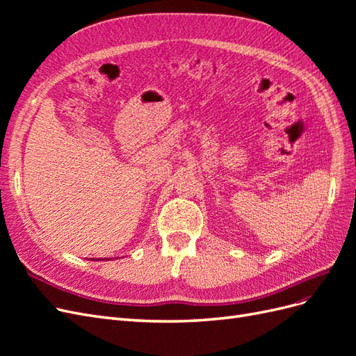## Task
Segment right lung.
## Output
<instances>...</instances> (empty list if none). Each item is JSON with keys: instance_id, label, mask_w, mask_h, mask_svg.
<instances>
[{"instance_id": "1", "label": "right lung", "mask_w": 356, "mask_h": 356, "mask_svg": "<svg viewBox=\"0 0 356 356\" xmlns=\"http://www.w3.org/2000/svg\"><path fill=\"white\" fill-rule=\"evenodd\" d=\"M92 260H93V258H92ZM99 260H101V258H99ZM99 260H96V261H99ZM104 260H105V258H104ZM106 260H108V258H106ZM110 260H111V258H110Z\"/></svg>"}]
</instances>
